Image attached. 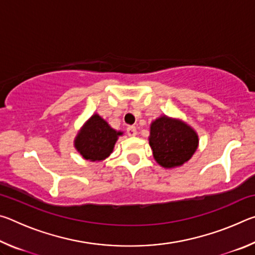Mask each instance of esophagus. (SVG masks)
Masks as SVG:
<instances>
[{"label":"esophagus","instance_id":"34e87169","mask_svg":"<svg viewBox=\"0 0 255 255\" xmlns=\"http://www.w3.org/2000/svg\"><path fill=\"white\" fill-rule=\"evenodd\" d=\"M127 133H128V136H130V137L136 136V135H137V129H136V127H135V126H129V127L127 128Z\"/></svg>","mask_w":255,"mask_h":255}]
</instances>
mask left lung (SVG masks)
<instances>
[{
    "instance_id": "left-lung-1",
    "label": "left lung",
    "mask_w": 255,
    "mask_h": 255,
    "mask_svg": "<svg viewBox=\"0 0 255 255\" xmlns=\"http://www.w3.org/2000/svg\"><path fill=\"white\" fill-rule=\"evenodd\" d=\"M148 139L155 161L166 169L181 166L188 162L199 143L197 132L191 127L166 116L152 123Z\"/></svg>"
}]
</instances>
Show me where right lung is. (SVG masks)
Segmentation results:
<instances>
[{
  "mask_svg": "<svg viewBox=\"0 0 255 255\" xmlns=\"http://www.w3.org/2000/svg\"><path fill=\"white\" fill-rule=\"evenodd\" d=\"M120 135H123L122 131L112 129L105 119L96 114L81 128L74 146L85 159L103 161L112 153Z\"/></svg>",
  "mask_w": 255,
  "mask_h": 255,
  "instance_id": "1",
  "label": "right lung"
}]
</instances>
